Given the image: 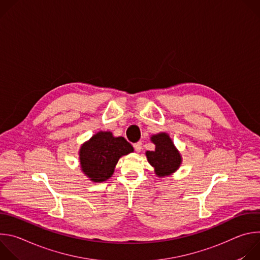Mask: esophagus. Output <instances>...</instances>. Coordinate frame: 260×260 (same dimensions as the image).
I'll return each instance as SVG.
<instances>
[{"label": "esophagus", "mask_w": 260, "mask_h": 260, "mask_svg": "<svg viewBox=\"0 0 260 260\" xmlns=\"http://www.w3.org/2000/svg\"><path fill=\"white\" fill-rule=\"evenodd\" d=\"M134 148H135V150H136L137 152H140L141 149H142V142L135 143V144H134Z\"/></svg>", "instance_id": "1"}]
</instances>
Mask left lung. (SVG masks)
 <instances>
[{"label": "left lung", "instance_id": "obj_1", "mask_svg": "<svg viewBox=\"0 0 260 260\" xmlns=\"http://www.w3.org/2000/svg\"><path fill=\"white\" fill-rule=\"evenodd\" d=\"M155 144L154 151H147V160L153 168L156 176L166 177L175 173L181 162L182 157L172 139L167 133H160L151 137Z\"/></svg>", "mask_w": 260, "mask_h": 260}]
</instances>
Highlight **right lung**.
I'll use <instances>...</instances> for the list:
<instances>
[{"mask_svg": "<svg viewBox=\"0 0 260 260\" xmlns=\"http://www.w3.org/2000/svg\"><path fill=\"white\" fill-rule=\"evenodd\" d=\"M133 151V146L123 137L99 132L80 148L81 170L92 182H104L113 175L119 158Z\"/></svg>", "mask_w": 260, "mask_h": 260, "instance_id": "1", "label": "right lung"}]
</instances>
